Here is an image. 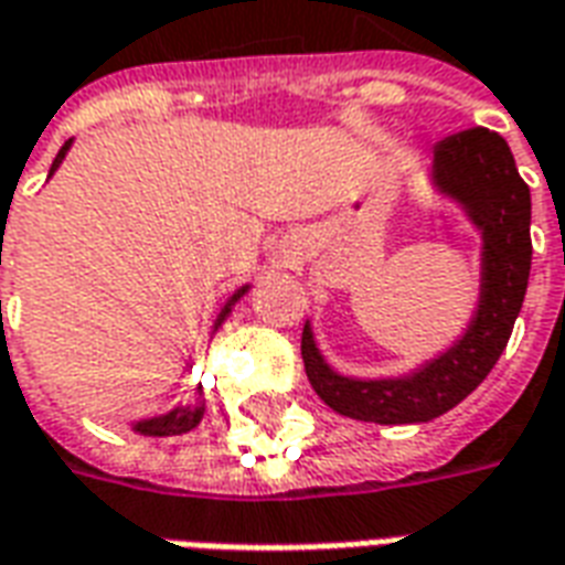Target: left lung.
I'll return each instance as SVG.
<instances>
[{
    "label": "left lung",
    "instance_id": "8db88e82",
    "mask_svg": "<svg viewBox=\"0 0 565 565\" xmlns=\"http://www.w3.org/2000/svg\"><path fill=\"white\" fill-rule=\"evenodd\" d=\"M429 181L460 205L481 233V287L469 327L448 351L396 379H354L323 360L315 330H302L311 387L332 412L366 424H426L462 403L497 366L521 315L533 242L530 186L518 174L509 141L484 127L448 136L433 148Z\"/></svg>",
    "mask_w": 565,
    "mask_h": 565
}]
</instances>
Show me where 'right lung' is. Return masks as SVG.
Here are the masks:
<instances>
[{
	"label": "right lung",
	"mask_w": 565,
	"mask_h": 565,
	"mask_svg": "<svg viewBox=\"0 0 565 565\" xmlns=\"http://www.w3.org/2000/svg\"><path fill=\"white\" fill-rule=\"evenodd\" d=\"M68 148H72V139L60 148V153H56L54 166H51V172H47V178L60 169V162L66 160ZM250 290V284H245V287H238L230 299H226V306L221 308V315H217V320H214V327H211V335L217 332V327H221L223 320L233 315L235 302L242 299V296ZM202 415H205V403H202V387H196V403L190 405H174L172 412H166V415H153V417H145V420H136L132 424V429L139 433V436H181V433H190L193 426L202 420Z\"/></svg>",
	"instance_id": "1"
}]
</instances>
